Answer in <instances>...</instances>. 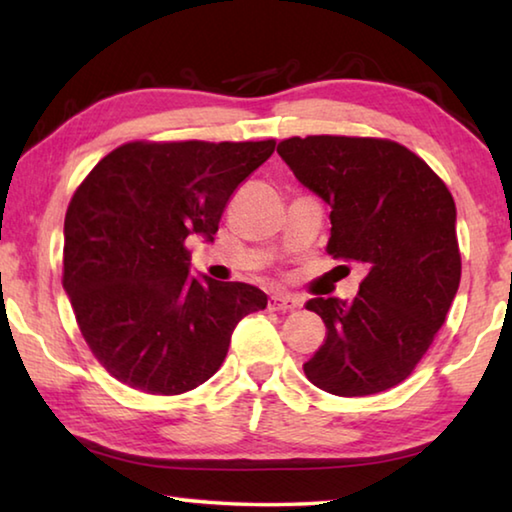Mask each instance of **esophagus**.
Listing matches in <instances>:
<instances>
[{
  "label": "esophagus",
  "instance_id": "1",
  "mask_svg": "<svg viewBox=\"0 0 512 512\" xmlns=\"http://www.w3.org/2000/svg\"><path fill=\"white\" fill-rule=\"evenodd\" d=\"M268 307L275 311H291L300 307V298L287 296V293H275V296H271V300H268Z\"/></svg>",
  "mask_w": 512,
  "mask_h": 512
}]
</instances>
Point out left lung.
Wrapping results in <instances>:
<instances>
[{
    "label": "left lung",
    "instance_id": "1",
    "mask_svg": "<svg viewBox=\"0 0 512 512\" xmlns=\"http://www.w3.org/2000/svg\"><path fill=\"white\" fill-rule=\"evenodd\" d=\"M277 153L332 207L327 253L368 271L352 300L305 305L327 327L305 375L341 397L388 391L418 366L458 291L454 198L427 162L391 140L291 137Z\"/></svg>",
    "mask_w": 512,
    "mask_h": 512
}]
</instances>
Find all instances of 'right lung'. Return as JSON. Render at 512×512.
<instances>
[{
  "label": "right lung",
  "instance_id": "add662e5",
  "mask_svg": "<svg viewBox=\"0 0 512 512\" xmlns=\"http://www.w3.org/2000/svg\"><path fill=\"white\" fill-rule=\"evenodd\" d=\"M275 142H131L108 153L65 214L63 287L85 343L135 391L180 395L210 379L266 293L192 275L185 241H214L225 203Z\"/></svg>",
  "mask_w": 512,
  "mask_h": 512
}]
</instances>
